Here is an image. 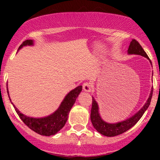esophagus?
Returning a JSON list of instances; mask_svg holds the SVG:
<instances>
[{"mask_svg": "<svg viewBox=\"0 0 160 160\" xmlns=\"http://www.w3.org/2000/svg\"><path fill=\"white\" fill-rule=\"evenodd\" d=\"M83 90L84 91L87 92H90L92 90V85L91 83H89V82H86L83 84Z\"/></svg>", "mask_w": 160, "mask_h": 160, "instance_id": "1", "label": "esophagus"}]
</instances>
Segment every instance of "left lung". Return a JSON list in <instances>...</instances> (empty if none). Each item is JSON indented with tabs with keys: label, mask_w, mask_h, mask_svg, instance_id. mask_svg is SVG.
<instances>
[{
	"label": "left lung",
	"mask_w": 160,
	"mask_h": 160,
	"mask_svg": "<svg viewBox=\"0 0 160 160\" xmlns=\"http://www.w3.org/2000/svg\"><path fill=\"white\" fill-rule=\"evenodd\" d=\"M128 54L141 55V56L146 57L147 59H149V56H147L146 52L142 49L141 45L135 39H132V41L130 42L129 47H128ZM152 91L153 88H152L151 93H150L147 101L145 104V105L136 114H134L132 117L129 118L123 121V122L114 124L107 123V122H105L101 119L99 114V111H98V109H99L98 108V104L97 101L94 100V98H92L91 112H90V120H91L92 124H93V126L94 127L95 129L98 131L99 133H101V135H105V136L113 137L124 133L126 131L130 129L132 127H133L139 121V119L143 115L145 111L147 110L150 104V102H151L152 97Z\"/></svg>",
	"instance_id": "obj_1"
}]
</instances>
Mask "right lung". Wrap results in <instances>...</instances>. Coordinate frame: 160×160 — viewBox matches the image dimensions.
I'll return each mask as SVG.
<instances>
[{"label":"right lung","instance_id":"right-lung-1","mask_svg":"<svg viewBox=\"0 0 160 160\" xmlns=\"http://www.w3.org/2000/svg\"><path fill=\"white\" fill-rule=\"evenodd\" d=\"M33 45L32 40H25L22 42V44L19 46L18 49L25 46H32ZM82 90V86H78L75 89L71 90L70 93L65 97L62 102L61 103L59 108L55 111L53 114L49 116L41 118H30L28 116L24 115L20 112L14 105L16 112L18 114L19 118L22 119V122L36 133L41 135L50 136L57 133L59 130L62 129L67 122L68 118V114L70 113V109L75 103L76 99L80 94Z\"/></svg>","mask_w":160,"mask_h":160}]
</instances>
